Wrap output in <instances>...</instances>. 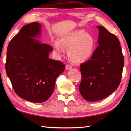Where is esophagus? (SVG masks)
Segmentation results:
<instances>
[{
	"mask_svg": "<svg viewBox=\"0 0 131 131\" xmlns=\"http://www.w3.org/2000/svg\"><path fill=\"white\" fill-rule=\"evenodd\" d=\"M72 68V66L70 65H66V70H70V69Z\"/></svg>",
	"mask_w": 131,
	"mask_h": 131,
	"instance_id": "esophagus-1",
	"label": "esophagus"
}]
</instances>
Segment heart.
<instances>
[{
    "label": "heart",
    "instance_id": "heart-1",
    "mask_svg": "<svg viewBox=\"0 0 131 131\" xmlns=\"http://www.w3.org/2000/svg\"><path fill=\"white\" fill-rule=\"evenodd\" d=\"M55 53L62 56L64 49H68V53L73 62L80 63L88 61L92 56L95 41L93 38L83 30H76L61 37L59 41L52 44Z\"/></svg>",
    "mask_w": 131,
    "mask_h": 131
}]
</instances>
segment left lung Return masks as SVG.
I'll use <instances>...</instances> for the list:
<instances>
[{
  "label": "left lung",
  "instance_id": "obj_1",
  "mask_svg": "<svg viewBox=\"0 0 131 131\" xmlns=\"http://www.w3.org/2000/svg\"><path fill=\"white\" fill-rule=\"evenodd\" d=\"M97 43L90 60L80 65L82 80L79 91L90 102L107 97L120 84L124 63L120 42L114 34L101 26Z\"/></svg>",
  "mask_w": 131,
  "mask_h": 131
}]
</instances>
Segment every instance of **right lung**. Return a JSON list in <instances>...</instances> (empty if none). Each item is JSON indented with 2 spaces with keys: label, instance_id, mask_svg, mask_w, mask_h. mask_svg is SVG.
<instances>
[{
  "label": "right lung",
  "instance_id": "obj_1",
  "mask_svg": "<svg viewBox=\"0 0 131 131\" xmlns=\"http://www.w3.org/2000/svg\"><path fill=\"white\" fill-rule=\"evenodd\" d=\"M41 24L22 27L8 44L5 63L7 76L21 99L32 102L46 101L54 90L58 75L65 70L61 61L50 59L52 47L35 39L40 37Z\"/></svg>",
  "mask_w": 131,
  "mask_h": 131
}]
</instances>
